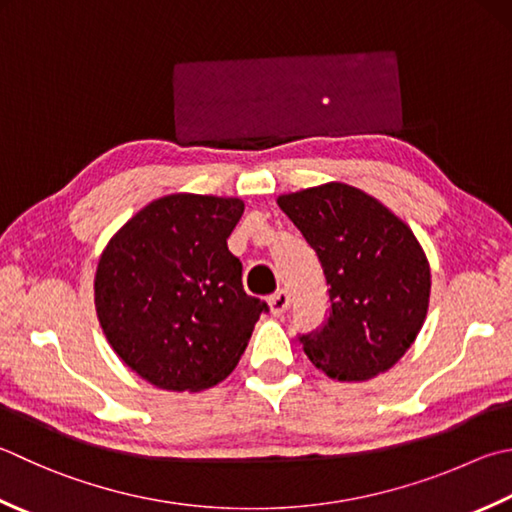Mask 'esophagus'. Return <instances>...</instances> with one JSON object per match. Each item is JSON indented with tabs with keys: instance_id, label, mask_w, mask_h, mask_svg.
<instances>
[{
	"instance_id": "1",
	"label": "esophagus",
	"mask_w": 512,
	"mask_h": 512,
	"mask_svg": "<svg viewBox=\"0 0 512 512\" xmlns=\"http://www.w3.org/2000/svg\"><path fill=\"white\" fill-rule=\"evenodd\" d=\"M287 307H289V294L285 292V289H278L276 294L269 296V310H272L274 316L285 314Z\"/></svg>"
}]
</instances>
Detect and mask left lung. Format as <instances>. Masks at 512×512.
Returning a JSON list of instances; mask_svg holds the SVG:
<instances>
[{"instance_id":"obj_1","label":"left lung","mask_w":512,"mask_h":512,"mask_svg":"<svg viewBox=\"0 0 512 512\" xmlns=\"http://www.w3.org/2000/svg\"><path fill=\"white\" fill-rule=\"evenodd\" d=\"M276 202L316 252L330 285L325 325L298 336L305 354L339 381L388 372L428 314L430 265L417 236L379 200L345 182Z\"/></svg>"}]
</instances>
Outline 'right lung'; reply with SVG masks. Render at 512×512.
Listing matches in <instances>:
<instances>
[{
  "mask_svg": "<svg viewBox=\"0 0 512 512\" xmlns=\"http://www.w3.org/2000/svg\"><path fill=\"white\" fill-rule=\"evenodd\" d=\"M240 198L171 194L109 240L95 272V312L115 354L162 390L198 392L236 368L267 305L245 294L227 238Z\"/></svg>",
  "mask_w": 512,
  "mask_h": 512,
  "instance_id": "right-lung-1",
  "label": "right lung"
}]
</instances>
